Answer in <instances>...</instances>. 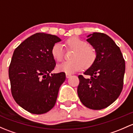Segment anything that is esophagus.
I'll list each match as a JSON object with an SVG mask.
<instances>
[{"label": "esophagus", "mask_w": 133, "mask_h": 133, "mask_svg": "<svg viewBox=\"0 0 133 133\" xmlns=\"http://www.w3.org/2000/svg\"><path fill=\"white\" fill-rule=\"evenodd\" d=\"M65 76H66L67 78H69V77H71V74H69V73H66V74H65Z\"/></svg>", "instance_id": "34e87169"}]
</instances>
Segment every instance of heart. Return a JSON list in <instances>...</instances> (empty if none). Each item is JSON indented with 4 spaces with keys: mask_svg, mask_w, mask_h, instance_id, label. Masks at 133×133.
Wrapping results in <instances>:
<instances>
[{
    "mask_svg": "<svg viewBox=\"0 0 133 133\" xmlns=\"http://www.w3.org/2000/svg\"><path fill=\"white\" fill-rule=\"evenodd\" d=\"M67 48L74 50L71 58L72 60L65 61L57 65L59 71L66 73H72L82 68L90 67L96 61V52L92 47L89 46L87 42L78 37L69 39L65 43ZM53 57L58 62H61L64 55V48L60 43H56L51 49Z\"/></svg>",
    "mask_w": 133,
    "mask_h": 133,
    "instance_id": "1",
    "label": "heart"
}]
</instances>
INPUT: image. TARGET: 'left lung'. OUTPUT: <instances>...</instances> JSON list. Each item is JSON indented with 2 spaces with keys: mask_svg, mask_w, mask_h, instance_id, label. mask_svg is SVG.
Wrapping results in <instances>:
<instances>
[{
  "mask_svg": "<svg viewBox=\"0 0 133 133\" xmlns=\"http://www.w3.org/2000/svg\"><path fill=\"white\" fill-rule=\"evenodd\" d=\"M87 41L94 48L96 61L79 75L77 92L83 105L92 110H101L112 104L121 94L125 73V61L119 47L105 34L94 32Z\"/></svg>",
  "mask_w": 133,
  "mask_h": 133,
  "instance_id": "obj_1",
  "label": "left lung"
}]
</instances>
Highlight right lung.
<instances>
[{
	"mask_svg": "<svg viewBox=\"0 0 133 133\" xmlns=\"http://www.w3.org/2000/svg\"><path fill=\"white\" fill-rule=\"evenodd\" d=\"M61 41L57 36L36 33L15 50L9 68L14 99L33 114L48 112L55 106L65 72L51 74L55 66L51 49Z\"/></svg>",
	"mask_w": 133,
	"mask_h": 133,
	"instance_id": "obj_1",
	"label": "right lung"
}]
</instances>
